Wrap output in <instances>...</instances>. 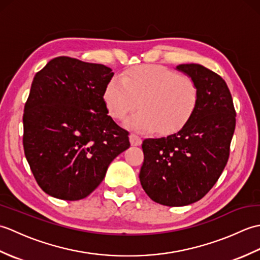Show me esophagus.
I'll return each instance as SVG.
<instances>
[{
	"label": "esophagus",
	"instance_id": "esophagus-1",
	"mask_svg": "<svg viewBox=\"0 0 260 260\" xmlns=\"http://www.w3.org/2000/svg\"><path fill=\"white\" fill-rule=\"evenodd\" d=\"M129 142L133 146H140L142 144V139L140 136H137L135 134H131L129 135Z\"/></svg>",
	"mask_w": 260,
	"mask_h": 260
}]
</instances>
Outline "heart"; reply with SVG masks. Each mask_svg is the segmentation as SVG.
<instances>
[{"label":"heart","mask_w":260,"mask_h":260,"mask_svg":"<svg viewBox=\"0 0 260 260\" xmlns=\"http://www.w3.org/2000/svg\"><path fill=\"white\" fill-rule=\"evenodd\" d=\"M103 101L108 114L142 133L155 131L169 134L181 128L194 113L199 89L190 77L159 64H140L113 77L104 88Z\"/></svg>","instance_id":"heart-1"}]
</instances>
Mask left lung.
I'll list each match as a JSON object with an SVG mask.
<instances>
[{
  "mask_svg": "<svg viewBox=\"0 0 260 260\" xmlns=\"http://www.w3.org/2000/svg\"><path fill=\"white\" fill-rule=\"evenodd\" d=\"M175 69L197 84V108L176 133L144 140L140 172L146 194L168 207L187 206L211 190L228 162L236 127L233 97L221 77L199 63Z\"/></svg>",
  "mask_w": 260,
  "mask_h": 260,
  "instance_id": "obj_1",
  "label": "left lung"
}]
</instances>
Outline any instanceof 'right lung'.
Returning a JSON list of instances; mask_svg holds the SVG:
<instances>
[{
  "label": "right lung",
  "mask_w": 260,
  "mask_h": 260,
  "mask_svg": "<svg viewBox=\"0 0 260 260\" xmlns=\"http://www.w3.org/2000/svg\"><path fill=\"white\" fill-rule=\"evenodd\" d=\"M113 70L57 57L33 78L23 114V147L39 186L67 201L102 183L113 159L131 146L108 116L104 88Z\"/></svg>",
  "instance_id": "add662e5"
}]
</instances>
